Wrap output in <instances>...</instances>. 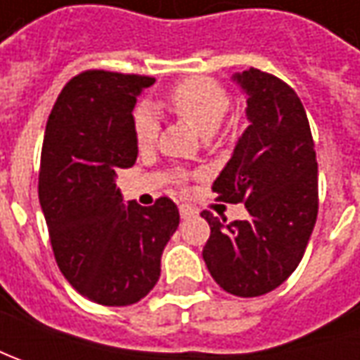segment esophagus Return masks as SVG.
<instances>
[{
	"label": "esophagus",
	"instance_id": "obj_1",
	"mask_svg": "<svg viewBox=\"0 0 360 360\" xmlns=\"http://www.w3.org/2000/svg\"><path fill=\"white\" fill-rule=\"evenodd\" d=\"M196 214V208L190 206V204H180V216L182 218H190V216Z\"/></svg>",
	"mask_w": 360,
	"mask_h": 360
}]
</instances>
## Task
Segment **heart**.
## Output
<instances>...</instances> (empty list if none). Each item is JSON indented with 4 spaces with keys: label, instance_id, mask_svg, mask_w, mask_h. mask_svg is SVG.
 I'll list each match as a JSON object with an SVG mask.
<instances>
[{
    "label": "heart",
    "instance_id": "heart-1",
    "mask_svg": "<svg viewBox=\"0 0 360 360\" xmlns=\"http://www.w3.org/2000/svg\"><path fill=\"white\" fill-rule=\"evenodd\" d=\"M168 104L178 116L196 130L210 136L218 130L230 110V94L216 79L204 76L186 77L178 82L168 94ZM160 122L150 105H140L134 112V138L140 148L156 144Z\"/></svg>",
    "mask_w": 360,
    "mask_h": 360
}]
</instances>
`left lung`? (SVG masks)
I'll use <instances>...</instances> for the list:
<instances>
[{"instance_id":"8db88e82","label":"left lung","mask_w":360,"mask_h":360,"mask_svg":"<svg viewBox=\"0 0 360 360\" xmlns=\"http://www.w3.org/2000/svg\"><path fill=\"white\" fill-rule=\"evenodd\" d=\"M234 77L248 96L250 126L212 192L244 204L250 218L220 222L204 210L210 238L202 256L220 288L250 298L281 286L302 260L319 214V168L297 91L256 68Z\"/></svg>"}]
</instances>
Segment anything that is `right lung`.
I'll return each instance as SVG.
<instances>
[{
	"label": "right lung",
	"mask_w": 360,
	"mask_h": 360,
	"mask_svg": "<svg viewBox=\"0 0 360 360\" xmlns=\"http://www.w3.org/2000/svg\"><path fill=\"white\" fill-rule=\"evenodd\" d=\"M156 79L86 70L74 76L49 114L39 204L56 262L79 295L105 307H128L160 278V258L178 222V206L124 204L116 172L138 158L131 110Z\"/></svg>",
	"instance_id": "obj_1"
}]
</instances>
